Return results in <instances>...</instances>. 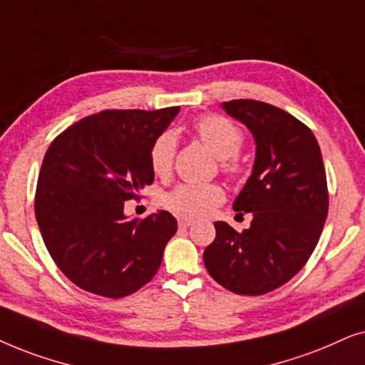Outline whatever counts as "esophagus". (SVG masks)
<instances>
[{
	"mask_svg": "<svg viewBox=\"0 0 365 365\" xmlns=\"http://www.w3.org/2000/svg\"><path fill=\"white\" fill-rule=\"evenodd\" d=\"M190 225H193L192 218H187V217H180L178 218V227L180 228H188Z\"/></svg>",
	"mask_w": 365,
	"mask_h": 365,
	"instance_id": "esophagus-1",
	"label": "esophagus"
}]
</instances>
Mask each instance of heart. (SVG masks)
<instances>
[{
  "label": "heart",
  "instance_id": "heart-1",
  "mask_svg": "<svg viewBox=\"0 0 365 365\" xmlns=\"http://www.w3.org/2000/svg\"><path fill=\"white\" fill-rule=\"evenodd\" d=\"M198 138L222 160V167L227 172H237L235 155L240 152L244 135L230 120L218 115L203 116L195 123ZM177 137L173 132H163L155 140L150 150V165L158 177H167L172 170ZM225 198L223 188L217 183H182L163 197V205L180 217L200 218L210 213Z\"/></svg>",
  "mask_w": 365,
  "mask_h": 365
}]
</instances>
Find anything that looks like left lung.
I'll return each mask as SVG.
<instances>
[{"mask_svg":"<svg viewBox=\"0 0 365 365\" xmlns=\"http://www.w3.org/2000/svg\"><path fill=\"white\" fill-rule=\"evenodd\" d=\"M222 110L247 126L255 160L233 210L252 213L239 233L215 222L203 252L212 279L239 295L279 289L305 265L329 210L327 180L314 133L287 111L255 100L223 101Z\"/></svg>","mask_w":365,"mask_h":365,"instance_id":"obj_1","label":"left lung"}]
</instances>
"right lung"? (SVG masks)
Returning <instances> with one entry per match:
<instances>
[{
    "instance_id": "1",
    "label": "right lung",
    "mask_w": 365,
    "mask_h": 365,
    "mask_svg": "<svg viewBox=\"0 0 365 365\" xmlns=\"http://www.w3.org/2000/svg\"><path fill=\"white\" fill-rule=\"evenodd\" d=\"M178 111L106 110L76 121L48 148L36 222L58 269L86 292L126 297L157 274L177 220L165 210L128 218L123 207L153 182L150 150Z\"/></svg>"
}]
</instances>
